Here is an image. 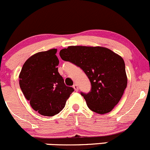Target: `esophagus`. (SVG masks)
<instances>
[{
  "label": "esophagus",
  "instance_id": "1",
  "mask_svg": "<svg viewBox=\"0 0 150 150\" xmlns=\"http://www.w3.org/2000/svg\"><path fill=\"white\" fill-rule=\"evenodd\" d=\"M72 88H74V90H75V91H78V86L77 84H74L73 86H72Z\"/></svg>",
  "mask_w": 150,
  "mask_h": 150
}]
</instances>
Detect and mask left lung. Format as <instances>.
<instances>
[{
	"mask_svg": "<svg viewBox=\"0 0 150 150\" xmlns=\"http://www.w3.org/2000/svg\"><path fill=\"white\" fill-rule=\"evenodd\" d=\"M60 57L81 68L91 83L88 93L81 92L88 107L98 114L110 112L127 88L125 65L122 57L103 47L70 46Z\"/></svg>",
	"mask_w": 150,
	"mask_h": 150,
	"instance_id": "obj_1",
	"label": "left lung"
}]
</instances>
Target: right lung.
<instances>
[{
  "instance_id": "add662e5",
  "label": "right lung",
  "mask_w": 150,
  "mask_h": 150,
  "mask_svg": "<svg viewBox=\"0 0 150 150\" xmlns=\"http://www.w3.org/2000/svg\"><path fill=\"white\" fill-rule=\"evenodd\" d=\"M57 49L40 52L29 57L19 75V85L32 108L40 115L53 116L65 107L74 91L59 74Z\"/></svg>"
}]
</instances>
